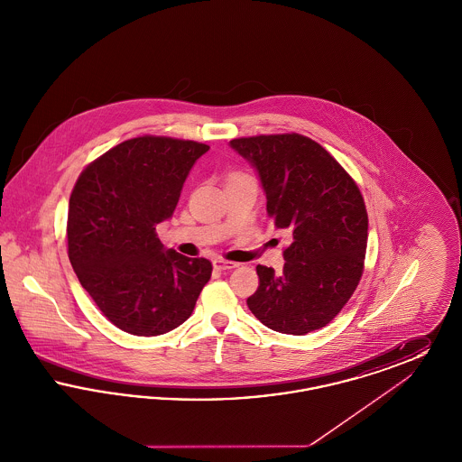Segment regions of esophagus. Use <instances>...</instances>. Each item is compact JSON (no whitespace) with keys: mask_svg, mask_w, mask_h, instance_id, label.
Returning a JSON list of instances; mask_svg holds the SVG:
<instances>
[{"mask_svg":"<svg viewBox=\"0 0 462 462\" xmlns=\"http://www.w3.org/2000/svg\"><path fill=\"white\" fill-rule=\"evenodd\" d=\"M213 266H215L217 270H220V272H225V270H232V268H237L239 263H234V262H226V260L217 258V260L213 262Z\"/></svg>","mask_w":462,"mask_h":462,"instance_id":"1","label":"esophagus"}]
</instances>
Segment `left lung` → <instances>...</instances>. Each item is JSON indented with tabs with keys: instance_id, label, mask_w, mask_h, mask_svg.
<instances>
[{
	"instance_id": "left-lung-1",
	"label": "left lung",
	"mask_w": 462,
	"mask_h": 462,
	"mask_svg": "<svg viewBox=\"0 0 462 462\" xmlns=\"http://www.w3.org/2000/svg\"><path fill=\"white\" fill-rule=\"evenodd\" d=\"M260 176L266 213L291 234L284 270L258 264V291L247 307L268 329L303 336L328 326L364 272L367 211L341 164L298 133L230 140Z\"/></svg>"
}]
</instances>
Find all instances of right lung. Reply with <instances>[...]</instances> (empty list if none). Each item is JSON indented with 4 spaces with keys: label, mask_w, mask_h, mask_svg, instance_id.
Segmentation results:
<instances>
[{
    "label": "right lung",
    "mask_w": 462,
    "mask_h": 462,
    "mask_svg": "<svg viewBox=\"0 0 462 462\" xmlns=\"http://www.w3.org/2000/svg\"><path fill=\"white\" fill-rule=\"evenodd\" d=\"M208 145L166 136L126 140L93 161L69 199V260L95 305L133 336H159L194 311L213 266L166 249L155 226L173 217Z\"/></svg>",
    "instance_id": "right-lung-1"
}]
</instances>
